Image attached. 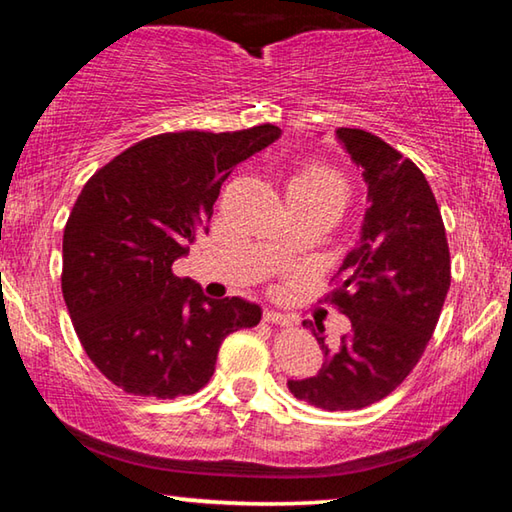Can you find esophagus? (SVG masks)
I'll return each mask as SVG.
<instances>
[{"instance_id": "34e87169", "label": "esophagus", "mask_w": 512, "mask_h": 512, "mask_svg": "<svg viewBox=\"0 0 512 512\" xmlns=\"http://www.w3.org/2000/svg\"><path fill=\"white\" fill-rule=\"evenodd\" d=\"M264 320H266V323H271V325H282V327L293 325V318L291 316L280 314V311H275V309H266L264 311Z\"/></svg>"}]
</instances>
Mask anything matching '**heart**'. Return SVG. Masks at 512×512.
I'll return each instance as SVG.
<instances>
[{
  "label": "heart",
  "instance_id": "heart-1",
  "mask_svg": "<svg viewBox=\"0 0 512 512\" xmlns=\"http://www.w3.org/2000/svg\"><path fill=\"white\" fill-rule=\"evenodd\" d=\"M289 189H300V192L320 194V196H332L345 205L348 198V183L339 171L332 167H325L320 162H307L302 164L300 171L293 176Z\"/></svg>",
  "mask_w": 512,
  "mask_h": 512
}]
</instances>
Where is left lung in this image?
I'll use <instances>...</instances> for the list:
<instances>
[{"label":"left lung","instance_id":"left-lung-1","mask_svg":"<svg viewBox=\"0 0 512 512\" xmlns=\"http://www.w3.org/2000/svg\"><path fill=\"white\" fill-rule=\"evenodd\" d=\"M336 140L361 167L370 203L332 291L352 329L329 348L325 327L305 320L325 363L314 377L289 379V391L323 411H352L384 400L420 361L445 305L452 264L424 173L361 128H336Z\"/></svg>","mask_w":512,"mask_h":512}]
</instances>
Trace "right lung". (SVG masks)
Masks as SVG:
<instances>
[{
	"label": "right lung",
	"instance_id": "right-lung-1",
	"mask_svg": "<svg viewBox=\"0 0 512 512\" xmlns=\"http://www.w3.org/2000/svg\"><path fill=\"white\" fill-rule=\"evenodd\" d=\"M282 131L162 133L85 183L63 235V298L83 350L112 384L155 400L192 395L214 375L223 339L255 327L244 298H207L173 275L205 232L223 180Z\"/></svg>",
	"mask_w": 512,
	"mask_h": 512
}]
</instances>
